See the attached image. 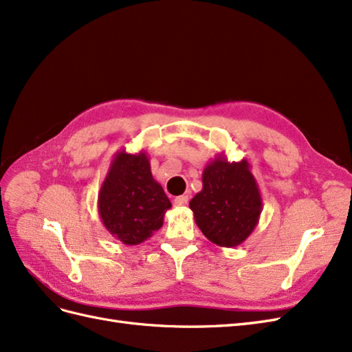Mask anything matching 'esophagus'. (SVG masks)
<instances>
[{
    "label": "esophagus",
    "mask_w": 352,
    "mask_h": 352,
    "mask_svg": "<svg viewBox=\"0 0 352 352\" xmlns=\"http://www.w3.org/2000/svg\"><path fill=\"white\" fill-rule=\"evenodd\" d=\"M173 204L176 207H185L188 204V197L186 195H180V197H176L173 199Z\"/></svg>",
    "instance_id": "obj_1"
}]
</instances>
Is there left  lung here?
<instances>
[{"label":"left lung","mask_w":352,"mask_h":352,"mask_svg":"<svg viewBox=\"0 0 352 352\" xmlns=\"http://www.w3.org/2000/svg\"><path fill=\"white\" fill-rule=\"evenodd\" d=\"M189 208L210 242L225 248L241 245L258 225L263 210L248 160L230 163L223 153L211 160L202 172V189Z\"/></svg>","instance_id":"left-lung-1"}]
</instances>
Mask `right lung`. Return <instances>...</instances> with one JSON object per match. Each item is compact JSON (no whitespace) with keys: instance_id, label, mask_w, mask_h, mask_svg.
<instances>
[{"instance_id":"1","label":"right lung","mask_w":352,"mask_h":352,"mask_svg":"<svg viewBox=\"0 0 352 352\" xmlns=\"http://www.w3.org/2000/svg\"><path fill=\"white\" fill-rule=\"evenodd\" d=\"M172 202L153 177L150 158L117 151L98 192V214L104 228L124 245H138L163 226Z\"/></svg>"}]
</instances>
